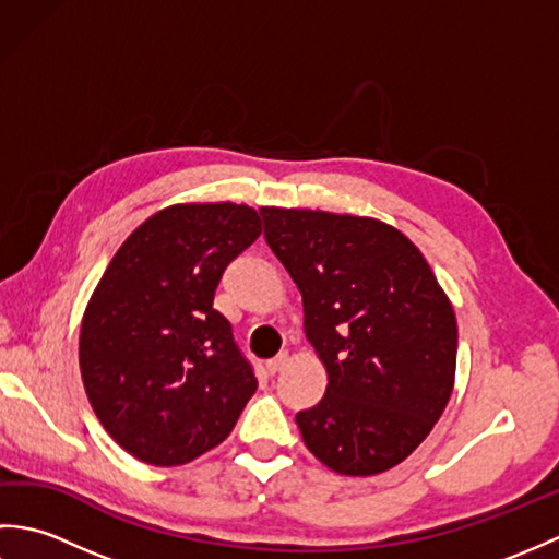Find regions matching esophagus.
Returning a JSON list of instances; mask_svg holds the SVG:
<instances>
[{
  "mask_svg": "<svg viewBox=\"0 0 559 559\" xmlns=\"http://www.w3.org/2000/svg\"><path fill=\"white\" fill-rule=\"evenodd\" d=\"M286 365H288V353H281V355H276V358L266 362V370H269V374H276V372H281Z\"/></svg>",
  "mask_w": 559,
  "mask_h": 559,
  "instance_id": "34e87169",
  "label": "esophagus"
}]
</instances>
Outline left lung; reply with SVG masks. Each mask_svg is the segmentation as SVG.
Here are the masks:
<instances>
[{
    "label": "left lung",
    "instance_id": "obj_1",
    "mask_svg": "<svg viewBox=\"0 0 559 559\" xmlns=\"http://www.w3.org/2000/svg\"><path fill=\"white\" fill-rule=\"evenodd\" d=\"M264 237L302 295L324 399L295 415L307 449L341 476L408 459L454 391L456 314L423 252L370 216L261 206Z\"/></svg>",
    "mask_w": 559,
    "mask_h": 559
}]
</instances>
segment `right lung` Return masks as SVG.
<instances>
[{
	"mask_svg": "<svg viewBox=\"0 0 559 559\" xmlns=\"http://www.w3.org/2000/svg\"><path fill=\"white\" fill-rule=\"evenodd\" d=\"M259 235L252 206L189 201L153 213L110 259L81 319L79 367L127 454L182 466L230 435L257 377L213 295Z\"/></svg>",
	"mask_w": 559,
	"mask_h": 559,
	"instance_id": "1",
	"label": "right lung"
}]
</instances>
